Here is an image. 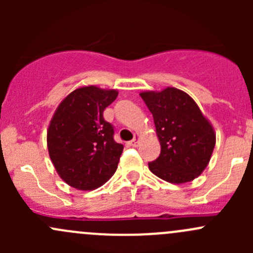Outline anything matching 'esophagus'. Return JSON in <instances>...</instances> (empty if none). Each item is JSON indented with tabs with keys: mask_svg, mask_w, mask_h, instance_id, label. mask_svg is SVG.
Instances as JSON below:
<instances>
[{
	"mask_svg": "<svg viewBox=\"0 0 253 253\" xmlns=\"http://www.w3.org/2000/svg\"><path fill=\"white\" fill-rule=\"evenodd\" d=\"M138 143H139V134L136 133L134 134V138L129 142V145H132V147H137V145H138Z\"/></svg>",
	"mask_w": 253,
	"mask_h": 253,
	"instance_id": "34e87169",
	"label": "esophagus"
}]
</instances>
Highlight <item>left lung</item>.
Returning <instances> with one entry per match:
<instances>
[{"label": "left lung", "instance_id": "obj_1", "mask_svg": "<svg viewBox=\"0 0 253 253\" xmlns=\"http://www.w3.org/2000/svg\"><path fill=\"white\" fill-rule=\"evenodd\" d=\"M139 95L152 112L160 155L149 170L162 180L185 183L203 172L215 147V132L196 101L185 91L168 86Z\"/></svg>", "mask_w": 253, "mask_h": 253}]
</instances>
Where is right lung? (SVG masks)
<instances>
[{"label":"right lung","instance_id":"right-lung-1","mask_svg":"<svg viewBox=\"0 0 253 253\" xmlns=\"http://www.w3.org/2000/svg\"><path fill=\"white\" fill-rule=\"evenodd\" d=\"M115 89L81 86L56 109L47 128L50 159L67 185L82 191L103 186L115 174L124 145L103 112L117 98Z\"/></svg>","mask_w":253,"mask_h":253}]
</instances>
